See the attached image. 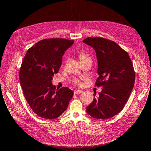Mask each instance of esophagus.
I'll use <instances>...</instances> for the list:
<instances>
[{
	"label": "esophagus",
	"mask_w": 151,
	"mask_h": 151,
	"mask_svg": "<svg viewBox=\"0 0 151 151\" xmlns=\"http://www.w3.org/2000/svg\"><path fill=\"white\" fill-rule=\"evenodd\" d=\"M83 91L82 90H78V89H76L74 91V94H80V93H82Z\"/></svg>",
	"instance_id": "34e87169"
}]
</instances>
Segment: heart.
I'll use <instances>...</instances> for the list:
<instances>
[{"label": "heart", "mask_w": 151, "mask_h": 151, "mask_svg": "<svg viewBox=\"0 0 151 151\" xmlns=\"http://www.w3.org/2000/svg\"><path fill=\"white\" fill-rule=\"evenodd\" d=\"M79 59L80 60H86V59H91L89 56L88 55H87L86 53H81L79 55ZM73 83L75 84L76 86H82V82L80 79L78 78H75L73 80Z\"/></svg>", "instance_id": "heart-1"}]
</instances>
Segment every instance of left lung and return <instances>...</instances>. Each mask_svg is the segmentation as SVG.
Masks as SVG:
<instances>
[{"label":"left lung","instance_id":"obj_1","mask_svg":"<svg viewBox=\"0 0 151 151\" xmlns=\"http://www.w3.org/2000/svg\"><path fill=\"white\" fill-rule=\"evenodd\" d=\"M83 42L91 46L98 60L95 86H102L101 92L87 107L94 118L106 120L123 109L135 82V72L127 51L114 42L101 37H87ZM94 97L96 94H93Z\"/></svg>","mask_w":151,"mask_h":151}]
</instances>
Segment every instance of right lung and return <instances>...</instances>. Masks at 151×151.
<instances>
[{
    "label": "right lung",
    "mask_w": 151,
    "mask_h": 151,
    "mask_svg": "<svg viewBox=\"0 0 151 151\" xmlns=\"http://www.w3.org/2000/svg\"><path fill=\"white\" fill-rule=\"evenodd\" d=\"M73 43L65 38L42 40L27 50L23 59L20 85L27 102L38 116L57 118L68 107L73 91L66 87L56 89L51 80L60 68L62 56Z\"/></svg>",
    "instance_id": "add662e5"
}]
</instances>
